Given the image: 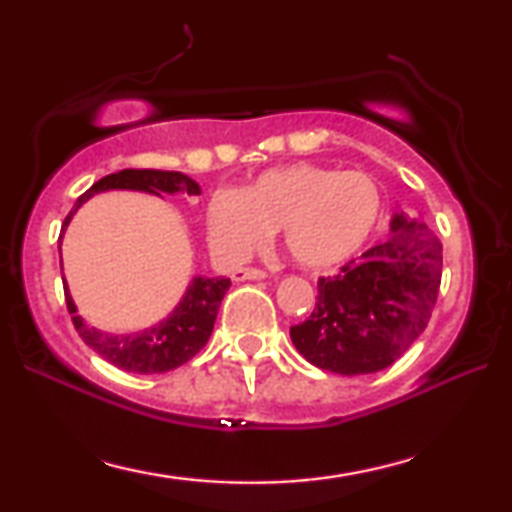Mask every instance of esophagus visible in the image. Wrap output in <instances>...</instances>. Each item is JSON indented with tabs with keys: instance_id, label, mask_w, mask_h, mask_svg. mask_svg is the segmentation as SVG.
I'll list each match as a JSON object with an SVG mask.
<instances>
[{
	"instance_id": "1",
	"label": "esophagus",
	"mask_w": 512,
	"mask_h": 512,
	"mask_svg": "<svg viewBox=\"0 0 512 512\" xmlns=\"http://www.w3.org/2000/svg\"><path fill=\"white\" fill-rule=\"evenodd\" d=\"M265 277H268V272L261 268H240L233 272L235 282H242V279H265Z\"/></svg>"
}]
</instances>
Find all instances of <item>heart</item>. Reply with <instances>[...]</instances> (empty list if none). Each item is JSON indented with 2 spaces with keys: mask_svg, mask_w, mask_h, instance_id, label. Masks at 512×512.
Instances as JSON below:
<instances>
[{
  "mask_svg": "<svg viewBox=\"0 0 512 512\" xmlns=\"http://www.w3.org/2000/svg\"><path fill=\"white\" fill-rule=\"evenodd\" d=\"M382 212L380 186L366 172L296 163L268 170L240 193L221 188L207 202L205 226L216 254L244 261L282 230L300 268L324 270L352 258Z\"/></svg>",
  "mask_w": 512,
  "mask_h": 512,
  "instance_id": "heart-1",
  "label": "heart"
}]
</instances>
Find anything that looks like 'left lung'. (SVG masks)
<instances>
[{"instance_id": "8db88e82", "label": "left lung", "mask_w": 512, "mask_h": 512, "mask_svg": "<svg viewBox=\"0 0 512 512\" xmlns=\"http://www.w3.org/2000/svg\"><path fill=\"white\" fill-rule=\"evenodd\" d=\"M394 235L331 277H319L317 305L291 340L312 366L338 375L387 368L424 333L438 300L443 244L424 223L396 214Z\"/></svg>"}]
</instances>
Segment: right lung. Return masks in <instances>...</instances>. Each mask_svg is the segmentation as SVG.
<instances>
[{
    "label": "right lung",
    "mask_w": 512,
    "mask_h": 512,
    "mask_svg": "<svg viewBox=\"0 0 512 512\" xmlns=\"http://www.w3.org/2000/svg\"><path fill=\"white\" fill-rule=\"evenodd\" d=\"M109 188H135V191H149V193H188L198 195L200 186L195 184L191 177L181 172H165V170H121L114 174H107L100 181H95L86 193L76 200L72 212L67 214L65 223H62V233H65L67 223L72 221V214L79 209L88 198L95 193L109 191ZM60 233V240H62ZM58 240V242H60ZM60 249V247H58ZM65 284V279H62ZM230 286V279L226 277H195L193 284L188 286L186 296L181 303L174 307V312L160 324L146 328L142 333L132 335H111L102 333L97 328H90L79 314H76V305L72 296H69L65 284V303L67 310L72 314L74 328L79 331L81 340L86 345L114 363L116 368L130 370V373H167L184 366L188 359H193L202 347L207 345L209 335H212L216 314H219V305L223 296H226Z\"/></svg>",
    "instance_id": "right-lung-1"
}]
</instances>
